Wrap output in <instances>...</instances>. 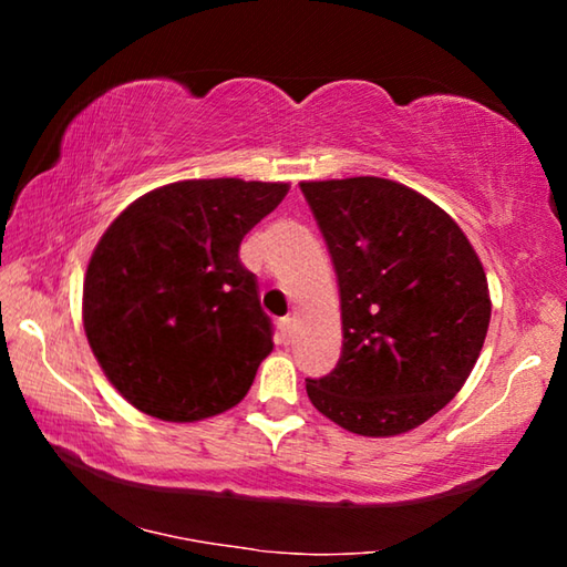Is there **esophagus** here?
<instances>
[{
	"label": "esophagus",
	"instance_id": "1",
	"mask_svg": "<svg viewBox=\"0 0 567 567\" xmlns=\"http://www.w3.org/2000/svg\"><path fill=\"white\" fill-rule=\"evenodd\" d=\"M277 330H280V342H290L292 338V318H282L280 322H277Z\"/></svg>",
	"mask_w": 567,
	"mask_h": 567
}]
</instances>
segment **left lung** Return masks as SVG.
Listing matches in <instances>:
<instances>
[{"instance_id": "1", "label": "left lung", "mask_w": 567, "mask_h": 567, "mask_svg": "<svg viewBox=\"0 0 567 567\" xmlns=\"http://www.w3.org/2000/svg\"><path fill=\"white\" fill-rule=\"evenodd\" d=\"M340 285L342 354L307 380L324 417L364 437L422 425L473 372L491 295L463 229L420 192L382 177L300 182Z\"/></svg>"}]
</instances>
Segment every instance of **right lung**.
I'll return each mask as SVG.
<instances>
[{
    "label": "right lung",
    "instance_id": "add662e5",
    "mask_svg": "<svg viewBox=\"0 0 567 567\" xmlns=\"http://www.w3.org/2000/svg\"><path fill=\"white\" fill-rule=\"evenodd\" d=\"M287 189L237 177L172 182L107 227L84 275L82 320L130 405L195 422L247 395L272 352V322L239 243Z\"/></svg>",
    "mask_w": 567,
    "mask_h": 567
}]
</instances>
